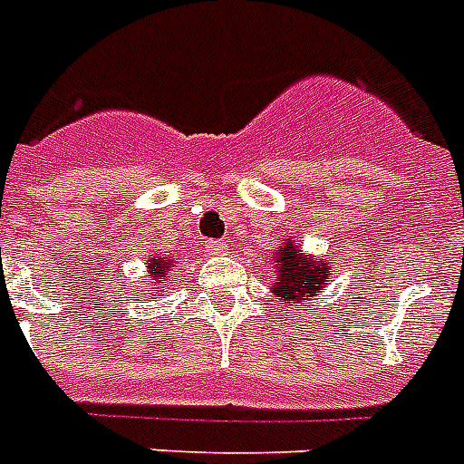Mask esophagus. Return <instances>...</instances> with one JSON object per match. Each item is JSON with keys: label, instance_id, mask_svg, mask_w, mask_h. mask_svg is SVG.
<instances>
[{"label": "esophagus", "instance_id": "obj_1", "mask_svg": "<svg viewBox=\"0 0 464 464\" xmlns=\"http://www.w3.org/2000/svg\"><path fill=\"white\" fill-rule=\"evenodd\" d=\"M207 252H212V255H226V252H228V243H224V240H209V243H207Z\"/></svg>", "mask_w": 464, "mask_h": 464}]
</instances>
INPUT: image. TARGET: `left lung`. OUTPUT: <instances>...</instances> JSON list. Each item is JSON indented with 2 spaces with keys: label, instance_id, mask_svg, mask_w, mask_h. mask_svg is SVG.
Here are the masks:
<instances>
[{
  "label": "left lung",
  "instance_id": "8db88e82",
  "mask_svg": "<svg viewBox=\"0 0 464 464\" xmlns=\"http://www.w3.org/2000/svg\"><path fill=\"white\" fill-rule=\"evenodd\" d=\"M334 259H314L304 255L293 240L281 243L274 252V284L269 285L276 303L300 304L317 300L326 291ZM319 307V304H317Z\"/></svg>",
  "mask_w": 464,
  "mask_h": 464
}]
</instances>
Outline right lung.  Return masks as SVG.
I'll list each match as a JSON object with an SVG mask.
<instances>
[{
	"mask_svg": "<svg viewBox=\"0 0 464 464\" xmlns=\"http://www.w3.org/2000/svg\"><path fill=\"white\" fill-rule=\"evenodd\" d=\"M171 266H173V259L164 257V255H150L147 257V288H167L169 284V274H171ZM167 293V291H161Z\"/></svg>",
	"mask_w": 464,
	"mask_h": 464,
	"instance_id": "obj_1",
	"label": "right lung"
}]
</instances>
